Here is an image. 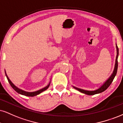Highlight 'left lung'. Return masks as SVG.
Returning a JSON list of instances; mask_svg holds the SVG:
<instances>
[{"mask_svg": "<svg viewBox=\"0 0 123 123\" xmlns=\"http://www.w3.org/2000/svg\"><path fill=\"white\" fill-rule=\"evenodd\" d=\"M116 51H117V55H116V60H115V68L114 69H113V73L112 74V75L110 76V77L108 79H107L105 82L104 83V84L101 86L100 87H99L96 90H93V91H88V90H84V89H80L79 88L75 87L73 86V87L74 88H75L77 90H78L79 91H80L81 93L86 94V95H95V94H98V93H100L103 92L104 91H105L109 87V86H110L111 84L112 81L114 79L115 76L116 75V73H117V67H118V62H117V58L118 56H119V48H118V47L117 44H116Z\"/></svg>", "mask_w": 123, "mask_h": 123, "instance_id": "1", "label": "left lung"}]
</instances>
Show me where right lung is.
<instances>
[{"label":"right lung","mask_w":123,"mask_h":123,"mask_svg":"<svg viewBox=\"0 0 123 123\" xmlns=\"http://www.w3.org/2000/svg\"><path fill=\"white\" fill-rule=\"evenodd\" d=\"M5 74H6V77H7V80H8L9 83H10L11 86L12 88L14 89L16 92H17L19 94H21V95H25V96H30V97H33V96H36V95H39V94H40V93H42V92L46 90V89H47L48 88V87H49V85H50V83H51V81H49V84H48L47 86H46V87L43 88L39 89L38 91H34V92H27V91H25L23 90V89H21L19 88L16 87V86H15L14 84H13L12 83V81H11L10 80V79L8 77V76H7V74H6V72L5 71Z\"/></svg>","instance_id":"obj_1"}]
</instances>
